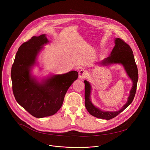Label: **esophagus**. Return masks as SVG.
Listing matches in <instances>:
<instances>
[{"label": "esophagus", "mask_w": 150, "mask_h": 150, "mask_svg": "<svg viewBox=\"0 0 150 150\" xmlns=\"http://www.w3.org/2000/svg\"><path fill=\"white\" fill-rule=\"evenodd\" d=\"M87 76V71L84 70V69H81L79 71V78H84Z\"/></svg>", "instance_id": "34e87169"}]
</instances>
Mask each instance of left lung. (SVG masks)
Listing matches in <instances>:
<instances>
[{"mask_svg":"<svg viewBox=\"0 0 150 150\" xmlns=\"http://www.w3.org/2000/svg\"><path fill=\"white\" fill-rule=\"evenodd\" d=\"M115 45L111 53V55L102 60L101 64L107 66L113 63H121L123 65L127 75L133 81V86L127 103L118 111L104 112L101 111L92 104L90 100V84L87 81L85 80L84 81L85 83V106L87 110L91 115L95 117L108 120L117 116L132 102L137 91L138 79V67L130 47L120 38L115 39Z\"/></svg>","mask_w":150,"mask_h":150,"instance_id":"8db88e82","label":"left lung"}]
</instances>
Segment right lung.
<instances>
[{"mask_svg": "<svg viewBox=\"0 0 150 150\" xmlns=\"http://www.w3.org/2000/svg\"><path fill=\"white\" fill-rule=\"evenodd\" d=\"M48 42L45 35L32 37L19 47L11 68L16 100L36 118L55 114L62 107L68 88L78 77V73L74 71L54 75L40 83L31 77L30 69L37 54Z\"/></svg>", "mask_w": 150, "mask_h": 150, "instance_id": "add662e5", "label": "right lung"}]
</instances>
